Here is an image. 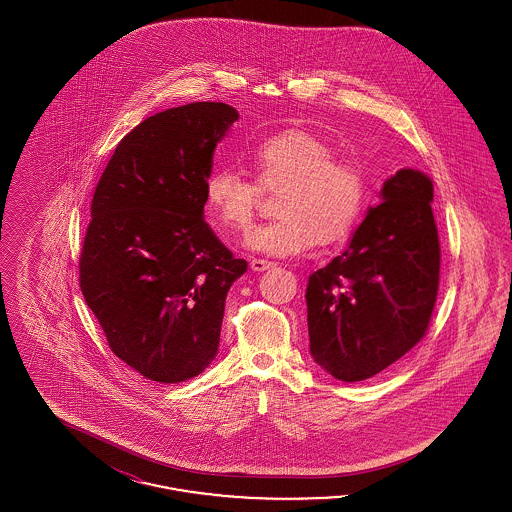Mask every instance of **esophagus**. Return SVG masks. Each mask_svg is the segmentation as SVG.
I'll return each instance as SVG.
<instances>
[{
  "label": "esophagus",
  "instance_id": "34e87169",
  "mask_svg": "<svg viewBox=\"0 0 512 512\" xmlns=\"http://www.w3.org/2000/svg\"><path fill=\"white\" fill-rule=\"evenodd\" d=\"M251 268L253 270H257V272H263V270H268V268L274 267V263L272 261H267V259H251Z\"/></svg>",
  "mask_w": 512,
  "mask_h": 512
}]
</instances>
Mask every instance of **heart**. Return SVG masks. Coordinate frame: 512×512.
I'll return each mask as SVG.
<instances>
[{
    "mask_svg": "<svg viewBox=\"0 0 512 512\" xmlns=\"http://www.w3.org/2000/svg\"><path fill=\"white\" fill-rule=\"evenodd\" d=\"M255 182L242 172L220 167L207 176L203 197L209 213L226 230L251 228L263 192H276V219L247 236L255 251L290 257L311 245L334 244L355 226L365 207L361 169L309 132L290 130L249 149Z\"/></svg>",
    "mask_w": 512,
    "mask_h": 512,
    "instance_id": "1",
    "label": "heart"
}]
</instances>
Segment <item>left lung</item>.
Masks as SVG:
<instances>
[{
  "label": "left lung",
  "mask_w": 512,
  "mask_h": 512,
  "mask_svg": "<svg viewBox=\"0 0 512 512\" xmlns=\"http://www.w3.org/2000/svg\"><path fill=\"white\" fill-rule=\"evenodd\" d=\"M430 201L426 174L395 172L345 251L309 276L311 355L341 382L372 378L426 336L441 263Z\"/></svg>",
  "instance_id": "obj_1"
}]
</instances>
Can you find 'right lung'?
Segmentation results:
<instances>
[{"mask_svg":"<svg viewBox=\"0 0 512 512\" xmlns=\"http://www.w3.org/2000/svg\"><path fill=\"white\" fill-rule=\"evenodd\" d=\"M238 111L195 101L128 132L99 178L80 251V290L111 351L153 382L201 374L224 301L247 270L203 220L217 142Z\"/></svg>","mask_w":512,"mask_h":512,"instance_id":"1","label":"right lung"}]
</instances>
